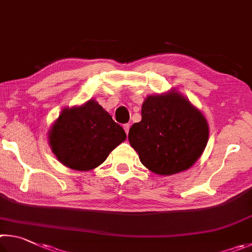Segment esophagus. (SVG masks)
Listing matches in <instances>:
<instances>
[{
  "instance_id": "esophagus-1",
  "label": "esophagus",
  "mask_w": 252,
  "mask_h": 252,
  "mask_svg": "<svg viewBox=\"0 0 252 252\" xmlns=\"http://www.w3.org/2000/svg\"><path fill=\"white\" fill-rule=\"evenodd\" d=\"M123 127H124V129H125V133H126V134H128L129 128H130V125H129V124H125V125H124Z\"/></svg>"
}]
</instances>
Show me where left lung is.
Wrapping results in <instances>:
<instances>
[{"instance_id": "left-lung-1", "label": "left lung", "mask_w": 252, "mask_h": 252, "mask_svg": "<svg viewBox=\"0 0 252 252\" xmlns=\"http://www.w3.org/2000/svg\"><path fill=\"white\" fill-rule=\"evenodd\" d=\"M208 137L204 115L175 91L149 95L142 106V121L128 134L142 164L161 176L190 168L205 151Z\"/></svg>"}]
</instances>
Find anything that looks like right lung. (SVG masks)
<instances>
[{
    "label": "right lung",
    "instance_id": "right-lung-1",
    "mask_svg": "<svg viewBox=\"0 0 252 252\" xmlns=\"http://www.w3.org/2000/svg\"><path fill=\"white\" fill-rule=\"evenodd\" d=\"M125 139L123 127L94 99L64 108L48 131V143L57 159L81 171L103 164Z\"/></svg>",
    "mask_w": 252,
    "mask_h": 252
}]
</instances>
